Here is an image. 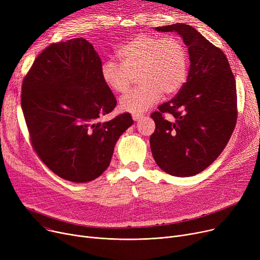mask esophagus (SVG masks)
<instances>
[{
    "label": "esophagus",
    "instance_id": "34e87169",
    "mask_svg": "<svg viewBox=\"0 0 260 260\" xmlns=\"http://www.w3.org/2000/svg\"><path fill=\"white\" fill-rule=\"evenodd\" d=\"M133 120L134 121H139V120H141L144 116L142 115V114H133Z\"/></svg>",
    "mask_w": 260,
    "mask_h": 260
}]
</instances>
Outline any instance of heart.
<instances>
[{"instance_id":"heart-1","label":"heart","mask_w":260,"mask_h":260,"mask_svg":"<svg viewBox=\"0 0 260 260\" xmlns=\"http://www.w3.org/2000/svg\"><path fill=\"white\" fill-rule=\"evenodd\" d=\"M121 63L108 59L101 65L106 86L125 93L138 77L140 84L120 100L122 111L141 114L156 104L162 93L173 95L182 87L188 72V54L179 40L138 34L118 49Z\"/></svg>"}]
</instances>
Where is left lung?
I'll list each match as a JSON object with an SVG mask.
<instances>
[{
    "instance_id": "obj_1",
    "label": "left lung",
    "mask_w": 260,
    "mask_h": 260,
    "mask_svg": "<svg viewBox=\"0 0 260 260\" xmlns=\"http://www.w3.org/2000/svg\"><path fill=\"white\" fill-rule=\"evenodd\" d=\"M156 30L178 32L188 48L190 65L179 92L151 115L156 124L151 149L162 171L190 177L212 165L235 128V78L223 51L190 25L177 23ZM166 113L172 115L170 120Z\"/></svg>"
}]
</instances>
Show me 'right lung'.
I'll list each match as a JSON object with an SVG mask.
<instances>
[{"label": "right lung", "mask_w": 260, "mask_h": 260, "mask_svg": "<svg viewBox=\"0 0 260 260\" xmlns=\"http://www.w3.org/2000/svg\"><path fill=\"white\" fill-rule=\"evenodd\" d=\"M101 59L83 38L52 43L36 58L23 80L21 105L30 143L61 178L84 183L108 168L131 114L100 122L116 107L101 77Z\"/></svg>", "instance_id": "add662e5"}]
</instances>
